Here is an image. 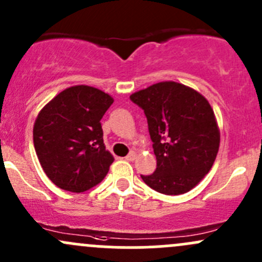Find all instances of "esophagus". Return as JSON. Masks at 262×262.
<instances>
[{
    "mask_svg": "<svg viewBox=\"0 0 262 262\" xmlns=\"http://www.w3.org/2000/svg\"><path fill=\"white\" fill-rule=\"evenodd\" d=\"M125 159L128 160V162H133V160L136 159V153H134V151H130V153L126 155Z\"/></svg>",
    "mask_w": 262,
    "mask_h": 262,
    "instance_id": "esophagus-1",
    "label": "esophagus"
}]
</instances>
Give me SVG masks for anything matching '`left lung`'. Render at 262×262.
Instances as JSON below:
<instances>
[{"instance_id": "left-lung-1", "label": "left lung", "mask_w": 262, "mask_h": 262, "mask_svg": "<svg viewBox=\"0 0 262 262\" xmlns=\"http://www.w3.org/2000/svg\"><path fill=\"white\" fill-rule=\"evenodd\" d=\"M132 102L144 111L157 157L146 185L165 195L191 190L210 171L220 145L212 108L199 92L182 83L160 82L136 92Z\"/></svg>"}]
</instances>
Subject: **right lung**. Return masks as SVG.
I'll list each match as a JSON object with an SVG mask.
<instances>
[{
  "mask_svg": "<svg viewBox=\"0 0 262 262\" xmlns=\"http://www.w3.org/2000/svg\"><path fill=\"white\" fill-rule=\"evenodd\" d=\"M114 99L100 89L74 85L42 108L33 126V144L51 182L82 192L104 179L113 155L105 150L100 124Z\"/></svg>",
  "mask_w": 262,
  "mask_h": 262,
  "instance_id": "1",
  "label": "right lung"
}]
</instances>
